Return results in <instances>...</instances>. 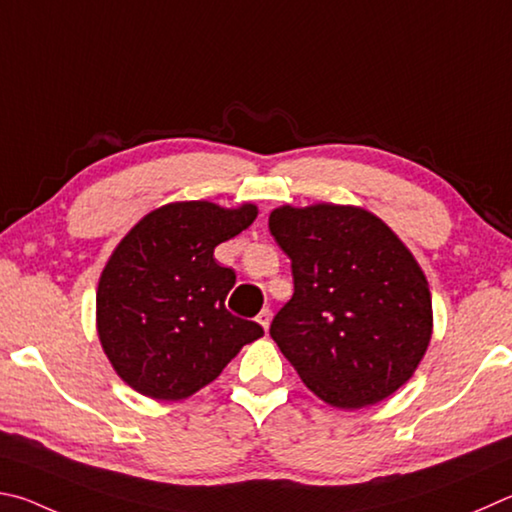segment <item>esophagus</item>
I'll use <instances>...</instances> for the list:
<instances>
[{
  "label": "esophagus",
  "instance_id": "obj_1",
  "mask_svg": "<svg viewBox=\"0 0 512 512\" xmlns=\"http://www.w3.org/2000/svg\"><path fill=\"white\" fill-rule=\"evenodd\" d=\"M256 321H258V324H261L265 330L270 328V321H272V310H270V308H263L261 312H258Z\"/></svg>",
  "mask_w": 512,
  "mask_h": 512
}]
</instances>
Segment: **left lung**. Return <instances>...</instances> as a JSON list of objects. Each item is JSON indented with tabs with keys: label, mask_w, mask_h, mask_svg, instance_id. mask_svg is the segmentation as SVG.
Segmentation results:
<instances>
[{
	"label": "left lung",
	"mask_w": 512,
	"mask_h": 512,
	"mask_svg": "<svg viewBox=\"0 0 512 512\" xmlns=\"http://www.w3.org/2000/svg\"><path fill=\"white\" fill-rule=\"evenodd\" d=\"M270 231L294 279L270 326L281 353L328 405L360 409L389 398L432 339V297L416 258L357 206H281Z\"/></svg>",
	"instance_id": "1"
}]
</instances>
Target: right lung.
<instances>
[{
  "instance_id": "add662e5",
  "label": "right lung",
  "mask_w": 512,
  "mask_h": 512,
  "mask_svg": "<svg viewBox=\"0 0 512 512\" xmlns=\"http://www.w3.org/2000/svg\"><path fill=\"white\" fill-rule=\"evenodd\" d=\"M256 213L254 204H166L114 249L96 292L98 339L134 391L155 400L193 396L263 335L256 321L224 306L236 272L213 258Z\"/></svg>"
}]
</instances>
